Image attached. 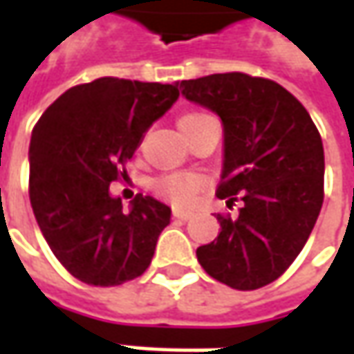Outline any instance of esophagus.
Masks as SVG:
<instances>
[{"instance_id": "obj_1", "label": "esophagus", "mask_w": 354, "mask_h": 354, "mask_svg": "<svg viewBox=\"0 0 354 354\" xmlns=\"http://www.w3.org/2000/svg\"><path fill=\"white\" fill-rule=\"evenodd\" d=\"M173 216L175 218H181V221H189L193 216V212L183 211V209H173Z\"/></svg>"}]
</instances>
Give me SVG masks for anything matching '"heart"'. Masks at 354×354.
<instances>
[{
  "label": "heart",
  "instance_id": "b5f03b06",
  "mask_svg": "<svg viewBox=\"0 0 354 354\" xmlns=\"http://www.w3.org/2000/svg\"><path fill=\"white\" fill-rule=\"evenodd\" d=\"M205 114H185L179 118V126H183L187 122H193L197 118H203ZM201 179L195 175H169V177H163L159 183L156 185L157 193L163 198H167L169 203L177 205V207H189L195 203L198 191H201Z\"/></svg>",
  "mask_w": 354,
  "mask_h": 354
}]
</instances>
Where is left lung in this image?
Segmentation results:
<instances>
[{
    "label": "left lung",
    "instance_id": "obj_1",
    "mask_svg": "<svg viewBox=\"0 0 354 354\" xmlns=\"http://www.w3.org/2000/svg\"><path fill=\"white\" fill-rule=\"evenodd\" d=\"M179 86L187 100L221 118L225 156L216 197L228 207L242 201L236 218L216 214L221 232L198 246V264L234 290L264 288L292 266L319 216V131L292 92L268 78L225 73Z\"/></svg>",
    "mask_w": 354,
    "mask_h": 354
}]
</instances>
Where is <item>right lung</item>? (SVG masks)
<instances>
[{"label": "right lung", "mask_w": 354, "mask_h": 354, "mask_svg": "<svg viewBox=\"0 0 354 354\" xmlns=\"http://www.w3.org/2000/svg\"><path fill=\"white\" fill-rule=\"evenodd\" d=\"M179 98V84L104 76L61 94L29 145V198L53 254L88 286H120L151 264L171 209L142 193L124 211L110 183L143 133Z\"/></svg>", "instance_id": "1"}]
</instances>
